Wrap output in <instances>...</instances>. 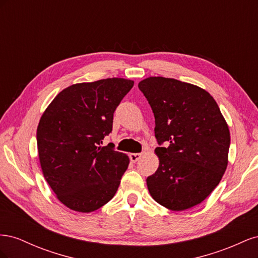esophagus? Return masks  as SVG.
Wrapping results in <instances>:
<instances>
[{"label": "esophagus", "mask_w": 258, "mask_h": 258, "mask_svg": "<svg viewBox=\"0 0 258 258\" xmlns=\"http://www.w3.org/2000/svg\"><path fill=\"white\" fill-rule=\"evenodd\" d=\"M129 157H130V160L132 161V162H137L140 158L142 157V154L141 153H135V154H130L129 155Z\"/></svg>", "instance_id": "1"}]
</instances>
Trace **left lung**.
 I'll return each instance as SVG.
<instances>
[{
	"label": "left lung",
	"instance_id": "8db88e82",
	"mask_svg": "<svg viewBox=\"0 0 258 258\" xmlns=\"http://www.w3.org/2000/svg\"><path fill=\"white\" fill-rule=\"evenodd\" d=\"M139 89L153 110L159 144V167L146 179L148 191L172 211L201 204L228 163L230 134L220 107L205 89L174 79L148 77Z\"/></svg>",
	"mask_w": 258,
	"mask_h": 258
}]
</instances>
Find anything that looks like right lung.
Listing matches in <instances>:
<instances>
[{"label": "right lung", "mask_w": 258, "mask_h": 258, "mask_svg": "<svg viewBox=\"0 0 258 258\" xmlns=\"http://www.w3.org/2000/svg\"><path fill=\"white\" fill-rule=\"evenodd\" d=\"M134 81L106 79L70 86L52 100L36 131L43 174L57 198L77 212L103 207L129 165L114 144L102 146L113 116Z\"/></svg>", "instance_id": "obj_1"}]
</instances>
